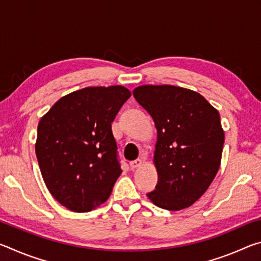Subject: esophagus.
Wrapping results in <instances>:
<instances>
[{
	"mask_svg": "<svg viewBox=\"0 0 261 261\" xmlns=\"http://www.w3.org/2000/svg\"><path fill=\"white\" fill-rule=\"evenodd\" d=\"M141 165H143V161H141L140 159H137V160H135V161H131V162H130V167H131V169H132V170L136 169V168L140 167Z\"/></svg>",
	"mask_w": 261,
	"mask_h": 261,
	"instance_id": "34e87169",
	"label": "esophagus"
}]
</instances>
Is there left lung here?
Returning <instances> with one entry per match:
<instances>
[{"mask_svg": "<svg viewBox=\"0 0 261 261\" xmlns=\"http://www.w3.org/2000/svg\"><path fill=\"white\" fill-rule=\"evenodd\" d=\"M134 96L158 130L154 205L179 211L194 204L218 173L224 143L220 114L204 96L173 85H143Z\"/></svg>", "mask_w": 261, "mask_h": 261, "instance_id": "obj_1", "label": "left lung"}]
</instances>
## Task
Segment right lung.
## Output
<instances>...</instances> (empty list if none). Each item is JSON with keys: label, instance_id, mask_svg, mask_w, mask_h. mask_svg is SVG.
<instances>
[{"label": "right lung", "instance_id": "right-lung-1", "mask_svg": "<svg viewBox=\"0 0 261 261\" xmlns=\"http://www.w3.org/2000/svg\"><path fill=\"white\" fill-rule=\"evenodd\" d=\"M127 88L85 87L61 98L38 125L35 154L51 196L77 213L108 199L122 169L112 123Z\"/></svg>", "mask_w": 261, "mask_h": 261}]
</instances>
